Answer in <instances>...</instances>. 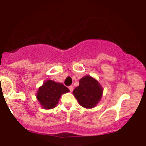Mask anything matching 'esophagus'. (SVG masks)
I'll return each mask as SVG.
<instances>
[{
    "label": "esophagus",
    "mask_w": 146,
    "mask_h": 146,
    "mask_svg": "<svg viewBox=\"0 0 146 146\" xmlns=\"http://www.w3.org/2000/svg\"><path fill=\"white\" fill-rule=\"evenodd\" d=\"M68 89H69V90H70V92H72V91L73 90V85H70V86L68 87Z\"/></svg>",
    "instance_id": "1"
}]
</instances>
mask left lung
I'll use <instances>...</instances> for the list:
<instances>
[{"mask_svg": "<svg viewBox=\"0 0 146 146\" xmlns=\"http://www.w3.org/2000/svg\"><path fill=\"white\" fill-rule=\"evenodd\" d=\"M103 88L97 80L90 76H85L79 81V86L76 87L73 94L79 104L85 108L95 107L100 101Z\"/></svg>", "mask_w": 146, "mask_h": 146, "instance_id": "1", "label": "left lung"}]
</instances>
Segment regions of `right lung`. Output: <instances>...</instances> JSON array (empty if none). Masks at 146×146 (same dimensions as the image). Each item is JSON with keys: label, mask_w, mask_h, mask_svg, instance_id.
Segmentation results:
<instances>
[{"label": "right lung", "mask_w": 146, "mask_h": 146, "mask_svg": "<svg viewBox=\"0 0 146 146\" xmlns=\"http://www.w3.org/2000/svg\"><path fill=\"white\" fill-rule=\"evenodd\" d=\"M69 91L68 88L62 83L48 80L39 88L36 98L43 108L50 110L56 106L62 94Z\"/></svg>", "instance_id": "add662e5"}]
</instances>
